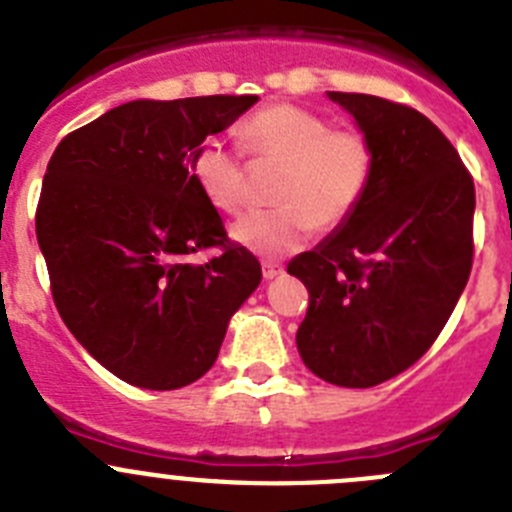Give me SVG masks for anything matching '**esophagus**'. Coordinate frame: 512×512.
Instances as JSON below:
<instances>
[{"instance_id": "34e87169", "label": "esophagus", "mask_w": 512, "mask_h": 512, "mask_svg": "<svg viewBox=\"0 0 512 512\" xmlns=\"http://www.w3.org/2000/svg\"><path fill=\"white\" fill-rule=\"evenodd\" d=\"M262 275H265V280H272L278 278V275H283V265H278V262H262Z\"/></svg>"}]
</instances>
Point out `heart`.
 Listing matches in <instances>:
<instances>
[{
	"instance_id": "b5f03b06",
	"label": "heart",
	"mask_w": 512,
	"mask_h": 512,
	"mask_svg": "<svg viewBox=\"0 0 512 512\" xmlns=\"http://www.w3.org/2000/svg\"><path fill=\"white\" fill-rule=\"evenodd\" d=\"M257 159L285 164L275 209H255L232 224V240L265 257H283L308 242L313 229H336L356 212L374 174V151L364 133L331 128L298 105H270L242 128ZM191 179L217 212H240L245 166L240 148L204 138L191 156Z\"/></svg>"
}]
</instances>
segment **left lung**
I'll list each match as a JSON object with an SVG mask.
<instances>
[{
	"instance_id": "1",
	"label": "left lung",
	"mask_w": 512,
	"mask_h": 512,
	"mask_svg": "<svg viewBox=\"0 0 512 512\" xmlns=\"http://www.w3.org/2000/svg\"><path fill=\"white\" fill-rule=\"evenodd\" d=\"M374 151L356 212L290 275L310 293L298 343L323 381L369 389L422 358L455 310L472 267L475 184L444 133L409 105L328 93Z\"/></svg>"
}]
</instances>
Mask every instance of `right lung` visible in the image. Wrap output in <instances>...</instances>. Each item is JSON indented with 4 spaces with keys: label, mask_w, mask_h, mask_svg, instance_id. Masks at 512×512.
I'll return each instance as SVG.
<instances>
[{
    "label": "right lung",
    "mask_w": 512,
    "mask_h": 512,
    "mask_svg": "<svg viewBox=\"0 0 512 512\" xmlns=\"http://www.w3.org/2000/svg\"><path fill=\"white\" fill-rule=\"evenodd\" d=\"M255 103L131 100L68 133L47 164L35 227L52 298L80 346L126 384L171 391L202 379L260 285L257 257L227 240L191 179L199 143ZM209 246L223 252L188 260Z\"/></svg>",
    "instance_id": "right-lung-1"
}]
</instances>
